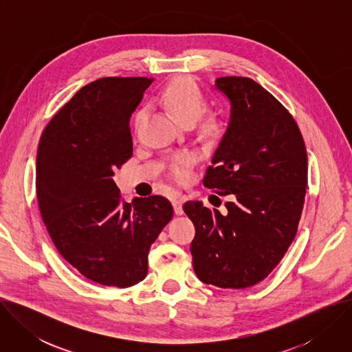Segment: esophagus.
Returning <instances> with one entry per match:
<instances>
[{"mask_svg": "<svg viewBox=\"0 0 352 352\" xmlns=\"http://www.w3.org/2000/svg\"><path fill=\"white\" fill-rule=\"evenodd\" d=\"M185 200H186V197L182 196V195L175 196V197L173 199V208H174V213H175V214H182V213H184L182 205H184Z\"/></svg>", "mask_w": 352, "mask_h": 352, "instance_id": "obj_1", "label": "esophagus"}]
</instances>
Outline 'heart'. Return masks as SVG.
Masks as SVG:
<instances>
[{
	"instance_id": "b5f03b06",
	"label": "heart",
	"mask_w": 352,
	"mask_h": 352,
	"mask_svg": "<svg viewBox=\"0 0 352 352\" xmlns=\"http://www.w3.org/2000/svg\"><path fill=\"white\" fill-rule=\"evenodd\" d=\"M163 102L170 111L182 122H193L205 107V97L192 82L174 80L163 91ZM143 114L138 113L135 124L142 121ZM206 129H214V122H209ZM193 163V156L189 153L179 155L173 162V174L177 178H185L189 174V167Z\"/></svg>"
}]
</instances>
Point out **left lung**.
I'll list each match as a JSON object with an SVG mask.
<instances>
[{"instance_id":"8db88e82","label":"left lung","mask_w":352,"mask_h":352,"mask_svg":"<svg viewBox=\"0 0 352 352\" xmlns=\"http://www.w3.org/2000/svg\"><path fill=\"white\" fill-rule=\"evenodd\" d=\"M230 103L227 129L204 184L231 195L227 214L202 202L184 212L196 234L190 243L200 281L246 288L269 276L295 238L308 184L307 147L294 118L249 78L214 82Z\"/></svg>"}]
</instances>
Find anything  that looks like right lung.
I'll return each instance as SVG.
<instances>
[{
    "label": "right lung",
    "instance_id": "right-lung-1",
    "mask_svg": "<svg viewBox=\"0 0 352 352\" xmlns=\"http://www.w3.org/2000/svg\"><path fill=\"white\" fill-rule=\"evenodd\" d=\"M152 83L102 78L83 86L45 126L36 160L41 219L82 276L126 288L147 274L148 249L173 217L163 196L124 202L113 175L132 156L129 120Z\"/></svg>",
    "mask_w": 352,
    "mask_h": 352
}]
</instances>
